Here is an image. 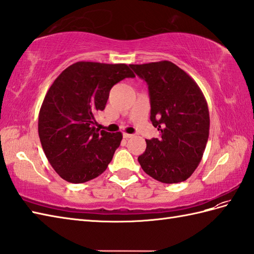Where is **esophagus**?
<instances>
[{"label": "esophagus", "mask_w": 254, "mask_h": 254, "mask_svg": "<svg viewBox=\"0 0 254 254\" xmlns=\"http://www.w3.org/2000/svg\"><path fill=\"white\" fill-rule=\"evenodd\" d=\"M133 136L132 134H127V133H123V138H126V139H127V138H131Z\"/></svg>", "instance_id": "esophagus-1"}]
</instances>
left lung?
<instances>
[{
    "label": "left lung",
    "mask_w": 254,
    "mask_h": 254,
    "mask_svg": "<svg viewBox=\"0 0 254 254\" xmlns=\"http://www.w3.org/2000/svg\"><path fill=\"white\" fill-rule=\"evenodd\" d=\"M129 66L148 85L150 121L161 132L159 138L146 139L140 167L161 183L184 182L197 169L207 146V100L196 82L173 63Z\"/></svg>",
    "instance_id": "obj_1"
}]
</instances>
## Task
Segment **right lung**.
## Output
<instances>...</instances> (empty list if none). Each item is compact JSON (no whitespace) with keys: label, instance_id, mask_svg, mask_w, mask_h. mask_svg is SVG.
<instances>
[{"label":"right lung","instance_id":"1","mask_svg":"<svg viewBox=\"0 0 254 254\" xmlns=\"http://www.w3.org/2000/svg\"><path fill=\"white\" fill-rule=\"evenodd\" d=\"M135 74L126 64L78 62L57 76L39 114V137L47 160L73 184L97 178L119 147L121 132L99 131L95 116L104 110L115 84Z\"/></svg>","mask_w":254,"mask_h":254}]
</instances>
